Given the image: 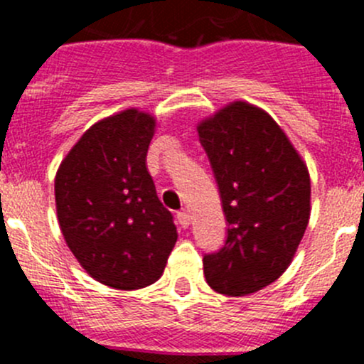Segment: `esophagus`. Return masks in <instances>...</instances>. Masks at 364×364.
<instances>
[{
	"label": "esophagus",
	"mask_w": 364,
	"mask_h": 364,
	"mask_svg": "<svg viewBox=\"0 0 364 364\" xmlns=\"http://www.w3.org/2000/svg\"><path fill=\"white\" fill-rule=\"evenodd\" d=\"M178 222H179V225L185 227V229L190 225V222H192V216H190V213L186 211V209H183V211L178 213Z\"/></svg>",
	"instance_id": "34e87169"
}]
</instances>
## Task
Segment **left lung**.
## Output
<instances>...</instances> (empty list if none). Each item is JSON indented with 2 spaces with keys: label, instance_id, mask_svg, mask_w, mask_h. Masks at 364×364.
I'll return each instance as SVG.
<instances>
[{
  "label": "left lung",
  "instance_id": "left-lung-1",
  "mask_svg": "<svg viewBox=\"0 0 364 364\" xmlns=\"http://www.w3.org/2000/svg\"><path fill=\"white\" fill-rule=\"evenodd\" d=\"M222 199L227 237L205 253L213 291L247 296L292 262L310 218V174L277 121L232 102L197 127Z\"/></svg>",
  "mask_w": 364,
  "mask_h": 364
}]
</instances>
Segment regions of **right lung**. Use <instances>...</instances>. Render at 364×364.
Here are the masks:
<instances>
[{"label":"right lung","mask_w":364,"mask_h":364,"mask_svg":"<svg viewBox=\"0 0 364 364\" xmlns=\"http://www.w3.org/2000/svg\"><path fill=\"white\" fill-rule=\"evenodd\" d=\"M155 127V117L137 109L98 121L54 179L68 248L95 280L121 291L155 284L178 240L146 167Z\"/></svg>","instance_id":"add662e5"}]
</instances>
